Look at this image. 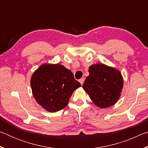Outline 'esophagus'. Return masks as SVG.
Segmentation results:
<instances>
[{"mask_svg":"<svg viewBox=\"0 0 148 148\" xmlns=\"http://www.w3.org/2000/svg\"><path fill=\"white\" fill-rule=\"evenodd\" d=\"M84 81H85V78L84 77H82V78H81L79 80V83L81 84V85L82 86V85H83V84H84Z\"/></svg>","mask_w":148,"mask_h":148,"instance_id":"34e87169","label":"esophagus"}]
</instances>
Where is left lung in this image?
<instances>
[{
	"instance_id": "left-lung-1",
	"label": "left lung",
	"mask_w": 148,
	"mask_h": 148,
	"mask_svg": "<svg viewBox=\"0 0 148 148\" xmlns=\"http://www.w3.org/2000/svg\"><path fill=\"white\" fill-rule=\"evenodd\" d=\"M83 89L101 108L116 104L123 87V79L119 71L104 64H94L89 66Z\"/></svg>"
}]
</instances>
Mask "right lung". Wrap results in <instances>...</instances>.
Returning a JSON list of instances; mask_svg holds the SVG:
<instances>
[{
    "label": "right lung",
    "instance_id": "add662e5",
    "mask_svg": "<svg viewBox=\"0 0 148 148\" xmlns=\"http://www.w3.org/2000/svg\"><path fill=\"white\" fill-rule=\"evenodd\" d=\"M32 95L47 112H56L66 107L73 92L81 86L70 70L59 64H43L31 78Z\"/></svg>",
    "mask_w": 148,
    "mask_h": 148
}]
</instances>
